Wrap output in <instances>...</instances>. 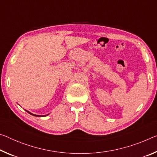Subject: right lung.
Masks as SVG:
<instances>
[{
  "mask_svg": "<svg viewBox=\"0 0 157 157\" xmlns=\"http://www.w3.org/2000/svg\"><path fill=\"white\" fill-rule=\"evenodd\" d=\"M26 110V111L27 112V113H29L30 114H31V115L35 116V117H46V116H47V115H48V114H46V115H37V114H33V113H31V112H29V111H28V110Z\"/></svg>",
  "mask_w": 157,
  "mask_h": 157,
  "instance_id": "obj_1",
  "label": "right lung"
}]
</instances>
